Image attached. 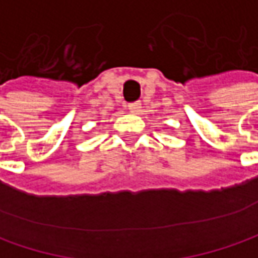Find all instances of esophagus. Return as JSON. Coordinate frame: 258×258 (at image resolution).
I'll use <instances>...</instances> for the list:
<instances>
[{
  "mask_svg": "<svg viewBox=\"0 0 258 258\" xmlns=\"http://www.w3.org/2000/svg\"><path fill=\"white\" fill-rule=\"evenodd\" d=\"M128 109L131 111V112H140L141 101H136V102H131V104H128Z\"/></svg>",
  "mask_w": 258,
  "mask_h": 258,
  "instance_id": "1",
  "label": "esophagus"
}]
</instances>
